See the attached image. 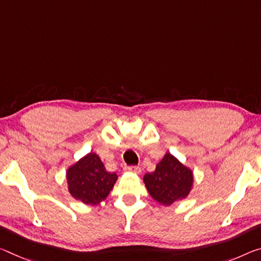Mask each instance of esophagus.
<instances>
[{"mask_svg": "<svg viewBox=\"0 0 261 261\" xmlns=\"http://www.w3.org/2000/svg\"><path fill=\"white\" fill-rule=\"evenodd\" d=\"M124 171L134 173V174H140V172H142V168L138 167V166H126V167H124Z\"/></svg>", "mask_w": 261, "mask_h": 261, "instance_id": "1", "label": "esophagus"}]
</instances>
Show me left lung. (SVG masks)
I'll list each match as a JSON object with an SVG mask.
<instances>
[{
	"label": "left lung",
	"mask_w": 261,
	"mask_h": 261,
	"mask_svg": "<svg viewBox=\"0 0 261 261\" xmlns=\"http://www.w3.org/2000/svg\"><path fill=\"white\" fill-rule=\"evenodd\" d=\"M143 180L153 200L168 206L189 195L194 185V173L192 168L167 152L156 164L154 172L147 173Z\"/></svg>",
	"instance_id": "1"
}]
</instances>
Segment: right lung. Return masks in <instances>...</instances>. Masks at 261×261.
Listing matches in <instances>:
<instances>
[{"label":"right lung","mask_w":261,"mask_h":261,"mask_svg":"<svg viewBox=\"0 0 261 261\" xmlns=\"http://www.w3.org/2000/svg\"><path fill=\"white\" fill-rule=\"evenodd\" d=\"M117 179V174L107 171L100 156L94 152L82 156L66 171L71 196L87 205H97L105 201Z\"/></svg>","instance_id":"1"}]
</instances>
